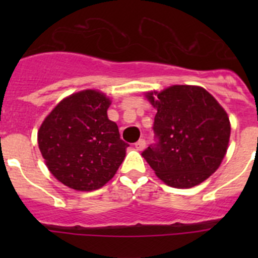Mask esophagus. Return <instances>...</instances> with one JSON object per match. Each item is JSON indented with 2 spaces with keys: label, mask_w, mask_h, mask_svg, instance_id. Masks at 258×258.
Returning <instances> with one entry per match:
<instances>
[{
  "label": "esophagus",
  "mask_w": 258,
  "mask_h": 258,
  "mask_svg": "<svg viewBox=\"0 0 258 258\" xmlns=\"http://www.w3.org/2000/svg\"><path fill=\"white\" fill-rule=\"evenodd\" d=\"M135 146H136V148L139 151H142V150H145V147H146V141L144 139H141V140H139V141L136 142V144H135Z\"/></svg>",
  "instance_id": "1"
}]
</instances>
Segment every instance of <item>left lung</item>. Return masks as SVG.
<instances>
[{"label": "left lung", "instance_id": "obj_1", "mask_svg": "<svg viewBox=\"0 0 258 258\" xmlns=\"http://www.w3.org/2000/svg\"><path fill=\"white\" fill-rule=\"evenodd\" d=\"M146 97L157 108V142L142 156L157 177L177 188L209 178L220 167L230 141V119L222 106L199 86L175 85Z\"/></svg>", "mask_w": 258, "mask_h": 258}]
</instances>
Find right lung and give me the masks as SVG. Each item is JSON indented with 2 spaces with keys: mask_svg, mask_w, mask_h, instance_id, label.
Instances as JSON below:
<instances>
[{
  "mask_svg": "<svg viewBox=\"0 0 258 258\" xmlns=\"http://www.w3.org/2000/svg\"><path fill=\"white\" fill-rule=\"evenodd\" d=\"M110 105L100 91H81L63 98L41 124L38 147L49 172L64 186L101 188L118 170L128 145L108 119Z\"/></svg>",
  "mask_w": 258,
  "mask_h": 258,
  "instance_id": "obj_1",
  "label": "right lung"
}]
</instances>
